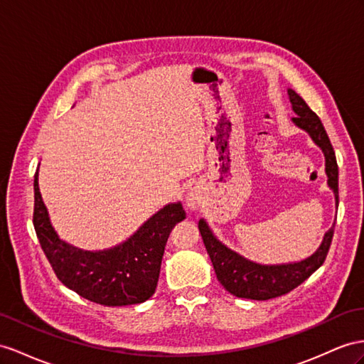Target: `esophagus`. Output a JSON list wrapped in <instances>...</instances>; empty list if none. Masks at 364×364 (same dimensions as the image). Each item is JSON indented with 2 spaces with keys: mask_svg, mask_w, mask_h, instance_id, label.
Segmentation results:
<instances>
[{
  "mask_svg": "<svg viewBox=\"0 0 364 364\" xmlns=\"http://www.w3.org/2000/svg\"><path fill=\"white\" fill-rule=\"evenodd\" d=\"M188 206L192 208V209L197 206V198H195L193 195H188Z\"/></svg>",
  "mask_w": 364,
  "mask_h": 364,
  "instance_id": "esophagus-1",
  "label": "esophagus"
}]
</instances>
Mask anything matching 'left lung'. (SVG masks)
I'll return each instance as SVG.
<instances>
[{"mask_svg":"<svg viewBox=\"0 0 364 364\" xmlns=\"http://www.w3.org/2000/svg\"><path fill=\"white\" fill-rule=\"evenodd\" d=\"M287 93L289 100L292 102V109L296 114L292 121L298 127L306 130L315 141V144H318L324 152L328 184L333 191L335 201L338 204V166L331 139L328 134H326L320 118L306 105V101L292 89H289ZM333 228L335 225L326 232L318 250L309 258L303 259V262L291 264L262 266L249 262V259L238 255L234 250L221 245L213 237L206 221H198V229L201 232L204 246H206L213 269H215L218 282L232 295L240 298H250V300H269V298L282 296L291 292L292 289L300 286L304 279L309 278L324 263L326 257H328L333 237Z\"/></svg>","mask_w":364,"mask_h":364,"instance_id":"1","label":"left lung"}]
</instances>
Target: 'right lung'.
Here are the masks:
<instances>
[{
	"instance_id": "obj_1",
	"label": "right lung",
	"mask_w": 364,
	"mask_h": 364,
	"mask_svg": "<svg viewBox=\"0 0 364 364\" xmlns=\"http://www.w3.org/2000/svg\"><path fill=\"white\" fill-rule=\"evenodd\" d=\"M33 191L36 237L64 286L105 306L138 304L154 295L167 238L176 223L186 218L180 203L167 204L156 212L123 245L101 252H86L66 245L55 234L40 193L38 171Z\"/></svg>"
}]
</instances>
